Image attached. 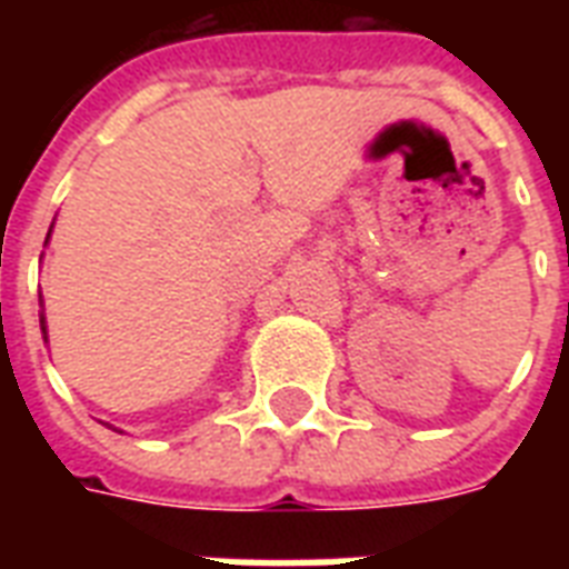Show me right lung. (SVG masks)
I'll return each mask as SVG.
<instances>
[{
    "label": "right lung",
    "mask_w": 569,
    "mask_h": 569,
    "mask_svg": "<svg viewBox=\"0 0 569 569\" xmlns=\"http://www.w3.org/2000/svg\"><path fill=\"white\" fill-rule=\"evenodd\" d=\"M52 232V227H49ZM49 232H47V241H49ZM40 333H43V342H49V330H47V316H43V298H40Z\"/></svg>",
    "instance_id": "add662e5"
}]
</instances>
